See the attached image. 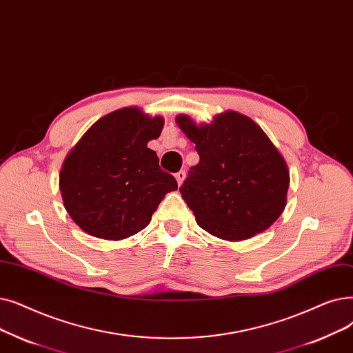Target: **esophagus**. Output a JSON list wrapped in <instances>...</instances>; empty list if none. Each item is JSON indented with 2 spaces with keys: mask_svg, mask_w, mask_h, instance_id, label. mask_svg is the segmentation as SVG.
Here are the masks:
<instances>
[{
  "mask_svg": "<svg viewBox=\"0 0 353 353\" xmlns=\"http://www.w3.org/2000/svg\"><path fill=\"white\" fill-rule=\"evenodd\" d=\"M185 177H186L185 170H180V172H177V173H176V180H177L179 185H181L183 180H185Z\"/></svg>",
  "mask_w": 353,
  "mask_h": 353,
  "instance_id": "34e87169",
  "label": "esophagus"
}]
</instances>
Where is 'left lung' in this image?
Listing matches in <instances>:
<instances>
[{"label": "left lung", "instance_id": "obj_1", "mask_svg": "<svg viewBox=\"0 0 353 353\" xmlns=\"http://www.w3.org/2000/svg\"><path fill=\"white\" fill-rule=\"evenodd\" d=\"M176 121L201 157L180 188L199 226L221 239L242 241L279 219L290 174L261 127L235 111L202 125L188 115Z\"/></svg>", "mask_w": 353, "mask_h": 353}]
</instances>
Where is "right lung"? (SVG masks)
Listing matches in <instances>:
<instances>
[{"instance_id": "add662e5", "label": "right lung", "mask_w": 353, "mask_h": 353, "mask_svg": "<svg viewBox=\"0 0 353 353\" xmlns=\"http://www.w3.org/2000/svg\"><path fill=\"white\" fill-rule=\"evenodd\" d=\"M161 117L137 106L102 117L76 144L62 165L59 186L69 216L86 234L119 241L144 229L176 179L161 170L156 151Z\"/></svg>"}]
</instances>
